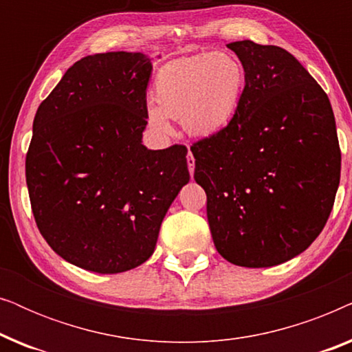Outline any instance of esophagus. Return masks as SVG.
I'll list each match as a JSON object with an SVG mask.
<instances>
[{
    "instance_id": "34e87169",
    "label": "esophagus",
    "mask_w": 352,
    "mask_h": 352,
    "mask_svg": "<svg viewBox=\"0 0 352 352\" xmlns=\"http://www.w3.org/2000/svg\"><path fill=\"white\" fill-rule=\"evenodd\" d=\"M187 166H189V173L190 176H194V170H195V158L192 155V152L189 151V155H187Z\"/></svg>"
}]
</instances>
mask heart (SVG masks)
I'll use <instances>...</instances> for the list:
<instances>
[{"label": "heart", "mask_w": 352, "mask_h": 352, "mask_svg": "<svg viewBox=\"0 0 352 352\" xmlns=\"http://www.w3.org/2000/svg\"><path fill=\"white\" fill-rule=\"evenodd\" d=\"M243 85L242 62L230 52H201L168 62L153 81L155 105L146 110L148 126L168 134V118H181L190 136H214L234 120Z\"/></svg>", "instance_id": "1"}]
</instances>
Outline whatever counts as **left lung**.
<instances>
[{
	"mask_svg": "<svg viewBox=\"0 0 352 352\" xmlns=\"http://www.w3.org/2000/svg\"><path fill=\"white\" fill-rule=\"evenodd\" d=\"M245 88L228 128L190 147L218 253L271 267L322 232L340 186L341 152L325 91L290 52L229 43Z\"/></svg>",
	"mask_w": 352,
	"mask_h": 352,
	"instance_id": "8db88e82",
	"label": "left lung"
}]
</instances>
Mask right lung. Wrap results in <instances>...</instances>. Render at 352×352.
I'll use <instances>...</instances> for the list:
<instances>
[{
  "label": "right lung",
  "mask_w": 352,
  "mask_h": 352,
  "mask_svg": "<svg viewBox=\"0 0 352 352\" xmlns=\"http://www.w3.org/2000/svg\"><path fill=\"white\" fill-rule=\"evenodd\" d=\"M151 76L144 52L86 56L33 120L25 160L33 216L47 245L86 271L118 274L146 263L190 179L184 146L142 144Z\"/></svg>",
  "instance_id": "1"
}]
</instances>
